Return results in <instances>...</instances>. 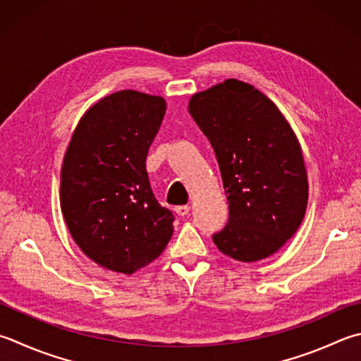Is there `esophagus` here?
Masks as SVG:
<instances>
[{
	"label": "esophagus",
	"instance_id": "1",
	"mask_svg": "<svg viewBox=\"0 0 361 361\" xmlns=\"http://www.w3.org/2000/svg\"><path fill=\"white\" fill-rule=\"evenodd\" d=\"M174 212L178 214L179 216H183V215H187L190 212V207L188 206H176Z\"/></svg>",
	"mask_w": 361,
	"mask_h": 361
}]
</instances>
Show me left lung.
I'll use <instances>...</instances> for the list:
<instances>
[{"instance_id":"obj_1","label":"left lung","mask_w":361,"mask_h":361,"mask_svg":"<svg viewBox=\"0 0 361 361\" xmlns=\"http://www.w3.org/2000/svg\"><path fill=\"white\" fill-rule=\"evenodd\" d=\"M188 113L214 147L229 201L216 248L240 262L275 255L308 206L307 166L288 119L264 92L235 78L193 94Z\"/></svg>"}]
</instances>
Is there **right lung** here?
I'll return each instance as SVG.
<instances>
[{
	"instance_id": "1",
	"label": "right lung",
	"mask_w": 361,
	"mask_h": 361,
	"mask_svg": "<svg viewBox=\"0 0 361 361\" xmlns=\"http://www.w3.org/2000/svg\"><path fill=\"white\" fill-rule=\"evenodd\" d=\"M166 111L161 96L124 90L78 121L61 166L59 202L78 248L100 267L132 275L163 253L173 214L152 193L146 157Z\"/></svg>"
}]
</instances>
